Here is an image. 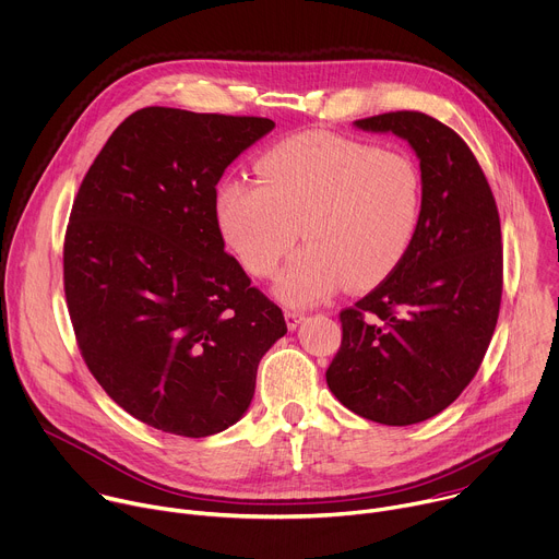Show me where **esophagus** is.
Returning a JSON list of instances; mask_svg holds the SVG:
<instances>
[{
    "label": "esophagus",
    "mask_w": 559,
    "mask_h": 559,
    "mask_svg": "<svg viewBox=\"0 0 559 559\" xmlns=\"http://www.w3.org/2000/svg\"><path fill=\"white\" fill-rule=\"evenodd\" d=\"M284 317H286V325H288V330H295V328L306 319V314H304V312H297V310H286V312H284Z\"/></svg>",
    "instance_id": "obj_1"
}]
</instances>
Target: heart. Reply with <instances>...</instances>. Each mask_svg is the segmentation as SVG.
<instances>
[{
    "label": "heart",
    "mask_w": 559,
    "mask_h": 559,
    "mask_svg": "<svg viewBox=\"0 0 559 559\" xmlns=\"http://www.w3.org/2000/svg\"><path fill=\"white\" fill-rule=\"evenodd\" d=\"M258 180L215 189L217 229L255 277H269L297 236L306 242L275 280L288 306L383 282L405 258L420 217L423 182L401 152L337 134H299L258 160Z\"/></svg>",
    "instance_id": "b5f03b06"
}]
</instances>
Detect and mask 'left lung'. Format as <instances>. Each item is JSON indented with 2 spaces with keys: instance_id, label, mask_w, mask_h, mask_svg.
Masks as SVG:
<instances>
[{
  "instance_id": "1",
  "label": "left lung",
  "mask_w": 559,
  "mask_h": 559,
  "mask_svg": "<svg viewBox=\"0 0 559 559\" xmlns=\"http://www.w3.org/2000/svg\"><path fill=\"white\" fill-rule=\"evenodd\" d=\"M394 134L420 160L423 204L403 262L342 310L330 392L381 425H414L452 405L478 372L502 297V236L489 182L448 126L423 111L355 121Z\"/></svg>"
}]
</instances>
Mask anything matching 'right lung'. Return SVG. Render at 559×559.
Segmentation results:
<instances>
[{
    "label": "right lung",
    "instance_id": "add662e5",
    "mask_svg": "<svg viewBox=\"0 0 559 559\" xmlns=\"http://www.w3.org/2000/svg\"><path fill=\"white\" fill-rule=\"evenodd\" d=\"M275 123L145 107L87 169L63 245L81 355L134 418L202 438L236 425L282 310L225 251L215 185Z\"/></svg>",
    "mask_w": 559,
    "mask_h": 559
}]
</instances>
